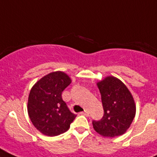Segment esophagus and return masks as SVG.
<instances>
[{"mask_svg":"<svg viewBox=\"0 0 157 157\" xmlns=\"http://www.w3.org/2000/svg\"><path fill=\"white\" fill-rule=\"evenodd\" d=\"M81 115H84V116H86V117H88L89 116V112L87 110H85L84 112H81Z\"/></svg>","mask_w":157,"mask_h":157,"instance_id":"esophagus-1","label":"esophagus"}]
</instances>
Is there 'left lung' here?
I'll list each match as a JSON object with an SVG mask.
<instances>
[{"label":"left lung","instance_id":"obj_1","mask_svg":"<svg viewBox=\"0 0 157 157\" xmlns=\"http://www.w3.org/2000/svg\"><path fill=\"white\" fill-rule=\"evenodd\" d=\"M100 91L104 115L98 121H93V127L98 134L114 138L124 134L133 122L136 105L132 94L120 79L106 76L97 82Z\"/></svg>","mask_w":157,"mask_h":157}]
</instances>
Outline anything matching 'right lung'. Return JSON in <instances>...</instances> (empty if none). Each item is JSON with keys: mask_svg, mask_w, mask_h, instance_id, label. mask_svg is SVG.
Returning <instances> with one entry per match:
<instances>
[{"mask_svg": "<svg viewBox=\"0 0 157 157\" xmlns=\"http://www.w3.org/2000/svg\"><path fill=\"white\" fill-rule=\"evenodd\" d=\"M63 71H53L40 78L31 89L28 116L36 129L46 136H57L70 128L76 115L70 112L62 98V92L71 84Z\"/></svg>", "mask_w": 157, "mask_h": 157, "instance_id": "add662e5", "label": "right lung"}]
</instances>
